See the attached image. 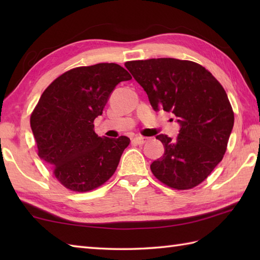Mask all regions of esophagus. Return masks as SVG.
Here are the masks:
<instances>
[{
  "mask_svg": "<svg viewBox=\"0 0 260 260\" xmlns=\"http://www.w3.org/2000/svg\"><path fill=\"white\" fill-rule=\"evenodd\" d=\"M147 137H143V136H136V137H134L133 139V142L134 144H139V145H142V144H144V143H146L147 142Z\"/></svg>",
  "mask_w": 260,
  "mask_h": 260,
  "instance_id": "obj_1",
  "label": "esophagus"
}]
</instances>
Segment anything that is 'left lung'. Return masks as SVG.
<instances>
[{
    "label": "left lung",
    "mask_w": 260,
    "mask_h": 260,
    "mask_svg": "<svg viewBox=\"0 0 260 260\" xmlns=\"http://www.w3.org/2000/svg\"><path fill=\"white\" fill-rule=\"evenodd\" d=\"M152 107L171 112L181 126L175 140L156 136L164 154L151 164L154 176L175 190H190L222 161L235 115L221 84L201 64L158 58L127 61Z\"/></svg>",
    "instance_id": "8db88e82"
}]
</instances>
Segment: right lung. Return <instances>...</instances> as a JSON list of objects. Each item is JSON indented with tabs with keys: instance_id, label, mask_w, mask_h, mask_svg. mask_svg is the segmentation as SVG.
Segmentation results:
<instances>
[{
	"instance_id": "add662e5",
	"label": "right lung",
	"mask_w": 260,
	"mask_h": 260,
	"mask_svg": "<svg viewBox=\"0 0 260 260\" xmlns=\"http://www.w3.org/2000/svg\"><path fill=\"white\" fill-rule=\"evenodd\" d=\"M131 79L117 63L77 67L54 79L39 99L30 117L38 155L68 190H95L115 173L131 141L99 137L93 120L116 85Z\"/></svg>"
}]
</instances>
